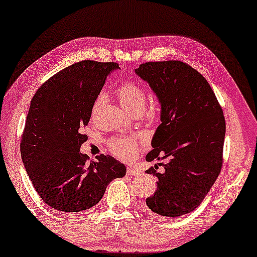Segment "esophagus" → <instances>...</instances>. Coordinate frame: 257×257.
<instances>
[{"mask_svg":"<svg viewBox=\"0 0 257 257\" xmlns=\"http://www.w3.org/2000/svg\"><path fill=\"white\" fill-rule=\"evenodd\" d=\"M141 173H142V171L138 166H133V165L127 166V174L137 176V175H140Z\"/></svg>","mask_w":257,"mask_h":257,"instance_id":"1","label":"esophagus"}]
</instances>
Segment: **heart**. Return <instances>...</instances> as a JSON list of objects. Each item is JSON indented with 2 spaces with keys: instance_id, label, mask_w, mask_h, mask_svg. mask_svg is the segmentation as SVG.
I'll list each match as a JSON object with an SVG mask.
<instances>
[{
  "instance_id": "heart-1",
  "label": "heart",
  "mask_w": 257,
  "mask_h": 257,
  "mask_svg": "<svg viewBox=\"0 0 257 257\" xmlns=\"http://www.w3.org/2000/svg\"><path fill=\"white\" fill-rule=\"evenodd\" d=\"M117 99L126 111L133 112L137 110H144L147 101V93L137 83H123L116 91ZM103 101V95L98 96L94 103V110L98 109ZM110 149L116 156L120 158H130L137 154L139 147L137 142L130 139H116L111 141Z\"/></svg>"
}]
</instances>
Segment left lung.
<instances>
[{"mask_svg": "<svg viewBox=\"0 0 257 257\" xmlns=\"http://www.w3.org/2000/svg\"><path fill=\"white\" fill-rule=\"evenodd\" d=\"M136 74L161 104V124L146 161H165L146 171L158 179L146 204L162 216H181L198 207L220 174L223 111L208 82L182 61L146 62ZM157 165L163 167L161 172Z\"/></svg>", "mask_w": 257, "mask_h": 257, "instance_id": "obj_1", "label": "left lung"}]
</instances>
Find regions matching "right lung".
I'll use <instances>...</instances> for the list:
<instances>
[{
  "mask_svg": "<svg viewBox=\"0 0 257 257\" xmlns=\"http://www.w3.org/2000/svg\"><path fill=\"white\" fill-rule=\"evenodd\" d=\"M116 62L84 60L62 69L31 101L20 145L23 164L36 192L50 207L82 212L102 198L108 184L126 174L108 155L90 161L82 154L92 108Z\"/></svg>",
  "mask_w": 257,
  "mask_h": 257,
  "instance_id": "1",
  "label": "right lung"
}]
</instances>
